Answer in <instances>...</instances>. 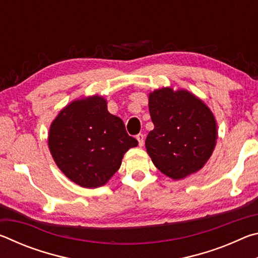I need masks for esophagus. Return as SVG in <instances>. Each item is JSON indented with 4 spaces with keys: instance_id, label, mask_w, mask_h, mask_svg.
<instances>
[{
    "instance_id": "34e87169",
    "label": "esophagus",
    "mask_w": 258,
    "mask_h": 258,
    "mask_svg": "<svg viewBox=\"0 0 258 258\" xmlns=\"http://www.w3.org/2000/svg\"><path fill=\"white\" fill-rule=\"evenodd\" d=\"M137 140L139 141V146L142 147L143 143H145V135L141 134V133L138 134V135H137Z\"/></svg>"
}]
</instances>
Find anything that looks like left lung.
Segmentation results:
<instances>
[{"mask_svg":"<svg viewBox=\"0 0 258 258\" xmlns=\"http://www.w3.org/2000/svg\"><path fill=\"white\" fill-rule=\"evenodd\" d=\"M149 111L155 127L148 134L146 148L156 167L174 180L198 172L217 140L209 108L187 91L164 87L150 93Z\"/></svg>","mask_w":258,"mask_h":258,"instance_id":"left-lung-1","label":"left lung"}]
</instances>
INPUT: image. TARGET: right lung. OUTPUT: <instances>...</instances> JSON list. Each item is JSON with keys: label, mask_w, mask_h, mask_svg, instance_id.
<instances>
[{"label": "right lung", "mask_w": 258, "mask_h": 258, "mask_svg": "<svg viewBox=\"0 0 258 258\" xmlns=\"http://www.w3.org/2000/svg\"><path fill=\"white\" fill-rule=\"evenodd\" d=\"M137 146L123 120L108 112L102 97L68 104L50 127L49 148L55 164L83 187L106 184L118 171L125 152Z\"/></svg>", "instance_id": "right-lung-1"}]
</instances>
